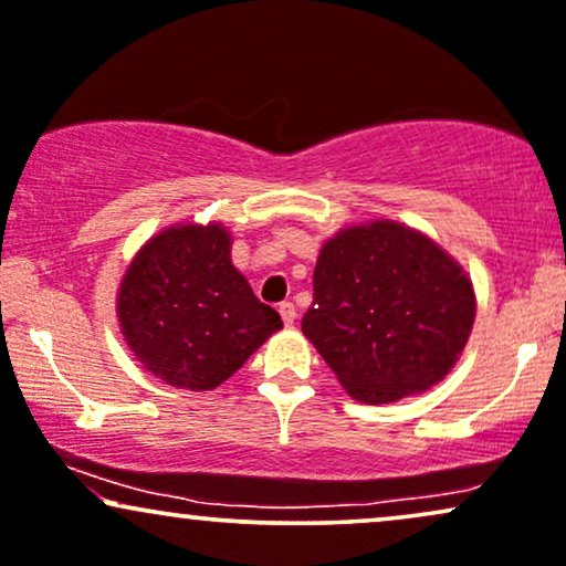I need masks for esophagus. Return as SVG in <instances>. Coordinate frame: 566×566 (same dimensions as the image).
<instances>
[{
	"label": "esophagus",
	"instance_id": "34e87169",
	"mask_svg": "<svg viewBox=\"0 0 566 566\" xmlns=\"http://www.w3.org/2000/svg\"><path fill=\"white\" fill-rule=\"evenodd\" d=\"M277 312H281V317H283V323L285 325H294V319H296V306L291 304V302H283L281 306H277Z\"/></svg>",
	"mask_w": 566,
	"mask_h": 566
}]
</instances>
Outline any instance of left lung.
<instances>
[{
	"mask_svg": "<svg viewBox=\"0 0 566 566\" xmlns=\"http://www.w3.org/2000/svg\"><path fill=\"white\" fill-rule=\"evenodd\" d=\"M475 312L470 275L449 251L422 230L378 218L319 247L302 331L352 399L394 403L451 373Z\"/></svg>",
	"mask_w": 566,
	"mask_h": 566,
	"instance_id": "left-lung-1",
	"label": "left lung"
}]
</instances>
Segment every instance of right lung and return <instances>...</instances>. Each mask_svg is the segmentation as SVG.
<instances>
[{
  "label": "right lung",
  "instance_id": "add662e5",
  "mask_svg": "<svg viewBox=\"0 0 566 566\" xmlns=\"http://www.w3.org/2000/svg\"><path fill=\"white\" fill-rule=\"evenodd\" d=\"M233 239L218 220L176 222L151 235L115 296L134 357L167 386L214 390L283 327L230 260Z\"/></svg>",
  "mask_w": 566,
  "mask_h": 566
}]
</instances>
